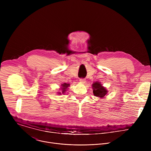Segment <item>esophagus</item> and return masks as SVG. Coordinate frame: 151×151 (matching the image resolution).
<instances>
[{
    "label": "esophagus",
    "instance_id": "esophagus-1",
    "mask_svg": "<svg viewBox=\"0 0 151 151\" xmlns=\"http://www.w3.org/2000/svg\"><path fill=\"white\" fill-rule=\"evenodd\" d=\"M79 81H80V82H81V83H84L85 82V79H84V78H81V79H79Z\"/></svg>",
    "mask_w": 151,
    "mask_h": 151
}]
</instances>
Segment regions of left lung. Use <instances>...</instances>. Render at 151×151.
Listing matches in <instances>:
<instances>
[{
	"mask_svg": "<svg viewBox=\"0 0 151 151\" xmlns=\"http://www.w3.org/2000/svg\"><path fill=\"white\" fill-rule=\"evenodd\" d=\"M93 94L96 97H103L107 94V91L99 82H96L93 84Z\"/></svg>",
	"mask_w": 151,
	"mask_h": 151,
	"instance_id": "obj_1",
	"label": "left lung"
}]
</instances>
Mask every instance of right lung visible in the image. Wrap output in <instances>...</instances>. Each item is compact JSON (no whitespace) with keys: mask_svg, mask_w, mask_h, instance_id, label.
Here are the masks:
<instances>
[{"mask_svg":"<svg viewBox=\"0 0 151 151\" xmlns=\"http://www.w3.org/2000/svg\"><path fill=\"white\" fill-rule=\"evenodd\" d=\"M69 85V83H64V84L62 85V87H61V90H62V93H64V92H65L66 91V88L68 87V86ZM58 94H61L60 93H58Z\"/></svg>","mask_w":151,"mask_h":151,"instance_id":"obj_1","label":"right lung"}]
</instances>
